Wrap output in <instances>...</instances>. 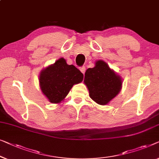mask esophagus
Here are the masks:
<instances>
[{
	"mask_svg": "<svg viewBox=\"0 0 159 159\" xmlns=\"http://www.w3.org/2000/svg\"><path fill=\"white\" fill-rule=\"evenodd\" d=\"M80 71H81V72L82 73V74H84L85 70H86V69H85V66H82V67H80Z\"/></svg>",
	"mask_w": 159,
	"mask_h": 159,
	"instance_id": "34e87169",
	"label": "esophagus"
}]
</instances>
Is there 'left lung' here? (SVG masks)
<instances>
[{
  "label": "left lung",
  "instance_id": "8db88e82",
  "mask_svg": "<svg viewBox=\"0 0 159 159\" xmlns=\"http://www.w3.org/2000/svg\"><path fill=\"white\" fill-rule=\"evenodd\" d=\"M93 68L86 70L84 83L92 100L99 105H105L118 95L123 80L103 60H97Z\"/></svg>",
  "mask_w": 159,
  "mask_h": 159
}]
</instances>
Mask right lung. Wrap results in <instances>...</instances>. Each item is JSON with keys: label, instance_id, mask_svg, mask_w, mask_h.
<instances>
[{"label": "right lung", "instance_id": "add662e5", "mask_svg": "<svg viewBox=\"0 0 159 159\" xmlns=\"http://www.w3.org/2000/svg\"><path fill=\"white\" fill-rule=\"evenodd\" d=\"M83 80V74L62 57L40 72L39 81L42 93L53 104L64 100L73 85Z\"/></svg>", "mask_w": 159, "mask_h": 159}]
</instances>
